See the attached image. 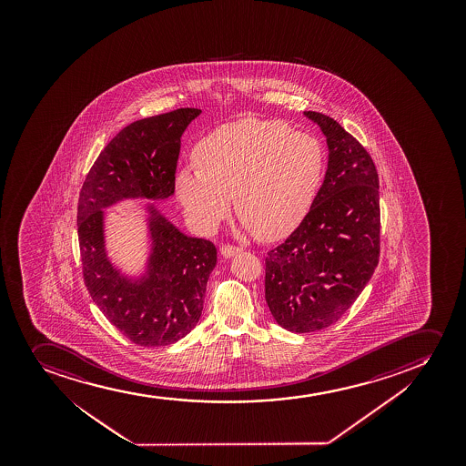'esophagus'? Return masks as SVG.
Returning a JSON list of instances; mask_svg holds the SVG:
<instances>
[{"label":"esophagus","instance_id":"34e87169","mask_svg":"<svg viewBox=\"0 0 466 466\" xmlns=\"http://www.w3.org/2000/svg\"><path fill=\"white\" fill-rule=\"evenodd\" d=\"M241 252V248L239 247L231 246V244H224V246L220 247V253H222V257L230 258L236 253Z\"/></svg>","mask_w":466,"mask_h":466}]
</instances>
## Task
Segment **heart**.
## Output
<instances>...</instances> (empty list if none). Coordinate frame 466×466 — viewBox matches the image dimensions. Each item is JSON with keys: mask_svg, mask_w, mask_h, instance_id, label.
<instances>
[{"mask_svg": "<svg viewBox=\"0 0 466 466\" xmlns=\"http://www.w3.org/2000/svg\"><path fill=\"white\" fill-rule=\"evenodd\" d=\"M198 167L176 177L177 198L200 230L238 213L261 239L294 230L314 202L325 171L319 139L272 119L242 118L205 135L194 147Z\"/></svg>", "mask_w": 466, "mask_h": 466, "instance_id": "b5f03b06", "label": "heart"}]
</instances>
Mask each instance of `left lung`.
<instances>
[{
	"instance_id": "obj_1",
	"label": "left lung",
	"mask_w": 466,
	"mask_h": 466,
	"mask_svg": "<svg viewBox=\"0 0 466 466\" xmlns=\"http://www.w3.org/2000/svg\"><path fill=\"white\" fill-rule=\"evenodd\" d=\"M327 137L323 185L301 224L266 257V301L279 325L319 331L347 312L380 262V177L364 146L334 119L305 112Z\"/></svg>"
}]
</instances>
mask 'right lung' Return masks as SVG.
<instances>
[{"label":"right lung","mask_w":466,"mask_h":466,"mask_svg":"<svg viewBox=\"0 0 466 466\" xmlns=\"http://www.w3.org/2000/svg\"><path fill=\"white\" fill-rule=\"evenodd\" d=\"M198 115V108H177L128 124L99 154L79 194L77 235L86 289L113 327L141 347L171 345L198 325L218 252L213 242L183 235L149 207V272L130 283L106 255L102 208L123 198L172 196L180 138Z\"/></svg>","instance_id":"obj_1"}]
</instances>
